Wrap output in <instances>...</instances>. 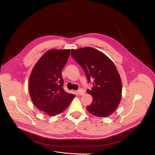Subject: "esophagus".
I'll return each instance as SVG.
<instances>
[{
    "label": "esophagus",
    "instance_id": "esophagus-1",
    "mask_svg": "<svg viewBox=\"0 0 155 155\" xmlns=\"http://www.w3.org/2000/svg\"><path fill=\"white\" fill-rule=\"evenodd\" d=\"M78 92L80 95H83L84 94V93H85L84 90L83 89H81V88L78 90Z\"/></svg>",
    "mask_w": 155,
    "mask_h": 155
}]
</instances>
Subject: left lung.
I'll list each match as a JSON object with an SVG mask.
<instances>
[{"label": "left lung", "instance_id": "left-lung-1", "mask_svg": "<svg viewBox=\"0 0 155 155\" xmlns=\"http://www.w3.org/2000/svg\"><path fill=\"white\" fill-rule=\"evenodd\" d=\"M71 56L82 68L88 83L91 78L94 79L93 87L86 90L93 99L86 107L87 111L99 117L110 115L117 108L122 92L121 80L115 64L91 47L72 50Z\"/></svg>", "mask_w": 155, "mask_h": 155}]
</instances>
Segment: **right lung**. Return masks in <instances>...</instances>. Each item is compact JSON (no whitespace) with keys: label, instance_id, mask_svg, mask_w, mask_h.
<instances>
[{"label":"right lung","instance_id":"1","mask_svg":"<svg viewBox=\"0 0 155 155\" xmlns=\"http://www.w3.org/2000/svg\"><path fill=\"white\" fill-rule=\"evenodd\" d=\"M70 50H51L44 54L35 65L29 77V94L41 111L54 116L65 110L75 96L63 88L62 71Z\"/></svg>","mask_w":155,"mask_h":155}]
</instances>
